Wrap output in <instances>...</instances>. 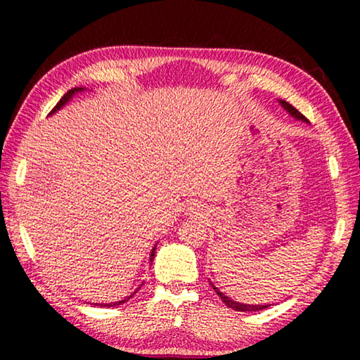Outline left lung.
Here are the masks:
<instances>
[{"label": "left lung", "instance_id": "left-lung-1", "mask_svg": "<svg viewBox=\"0 0 360 360\" xmlns=\"http://www.w3.org/2000/svg\"><path fill=\"white\" fill-rule=\"evenodd\" d=\"M279 103H281L285 111L294 115V117L302 119V120H307V117H304V115H303L302 112H298L294 106L289 105L288 101L281 100ZM212 289L216 290V294L222 298V302H224L225 304H227L229 308H233V309H236V311H259V309H264V308L268 307V304H245V303H240V302H233V300H230L229 297H225V295L222 294V292H219L217 288H214V285H212Z\"/></svg>", "mask_w": 360, "mask_h": 360}]
</instances>
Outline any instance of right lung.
I'll list each match as a JSON object with an SVG mask.
<instances>
[{
	"instance_id": "obj_1",
	"label": "right lung",
	"mask_w": 360,
	"mask_h": 360,
	"mask_svg": "<svg viewBox=\"0 0 360 360\" xmlns=\"http://www.w3.org/2000/svg\"><path fill=\"white\" fill-rule=\"evenodd\" d=\"M81 90H82L81 87H76V89H71V90H68V92H66V94H65V95L62 96V98H60V101L57 103V105H56V106H53V109H52V111H51V114H52V112H56V111H57V109H60V108H62V106L65 105V103H66V101H68V100L71 98V96H72V95H75L76 92H81ZM154 251H155V248H154V249H152V254H150V260H152V259H154ZM130 297H131V295H130ZM130 297H129V298H130ZM129 298H125V300H120V302H115V303H108V304H101V307H114V304H122V303H125L127 300H129Z\"/></svg>"
}]
</instances>
